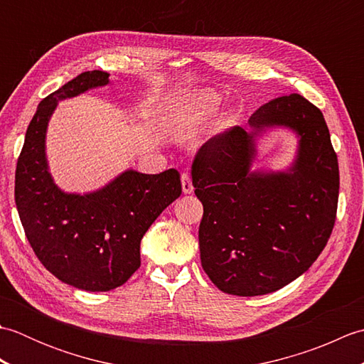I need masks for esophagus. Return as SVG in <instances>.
Returning a JSON list of instances; mask_svg holds the SVG:
<instances>
[{
	"instance_id": "esophagus-1",
	"label": "esophagus",
	"mask_w": 364,
	"mask_h": 364,
	"mask_svg": "<svg viewBox=\"0 0 364 364\" xmlns=\"http://www.w3.org/2000/svg\"><path fill=\"white\" fill-rule=\"evenodd\" d=\"M181 186H183L184 194H192V192H194V186H192L191 175L188 172L181 173Z\"/></svg>"
}]
</instances>
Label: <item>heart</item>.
<instances>
[{
	"label": "heart",
	"instance_id": "1",
	"mask_svg": "<svg viewBox=\"0 0 364 364\" xmlns=\"http://www.w3.org/2000/svg\"><path fill=\"white\" fill-rule=\"evenodd\" d=\"M214 107L213 100L205 94L186 92L170 98L158 117L159 131L167 137L183 139L198 128Z\"/></svg>",
	"mask_w": 364,
	"mask_h": 364
}]
</instances>
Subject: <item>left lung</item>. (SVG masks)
<instances>
[{"instance_id":"obj_1","label":"left lung","mask_w":364,"mask_h":364,"mask_svg":"<svg viewBox=\"0 0 364 364\" xmlns=\"http://www.w3.org/2000/svg\"><path fill=\"white\" fill-rule=\"evenodd\" d=\"M250 129L233 127L210 139L192 162L203 203L200 259L227 294L262 296L306 272L335 225L339 168L326 119L299 94L270 100L252 114ZM299 136L286 173H252L254 141L267 127Z\"/></svg>"}]
</instances>
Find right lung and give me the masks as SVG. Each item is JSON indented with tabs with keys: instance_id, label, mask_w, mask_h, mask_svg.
Masks as SVG:
<instances>
[{
	"instance_id": "obj_1",
	"label": "right lung",
	"mask_w": 364,
	"mask_h": 364,
	"mask_svg": "<svg viewBox=\"0 0 364 364\" xmlns=\"http://www.w3.org/2000/svg\"><path fill=\"white\" fill-rule=\"evenodd\" d=\"M109 82V73L84 72L38 103L15 170V205L37 258L50 272L82 291L119 288L141 266V241L181 196L180 173L127 170L89 194L54 184L45 156L46 127L58 102Z\"/></svg>"
}]
</instances>
